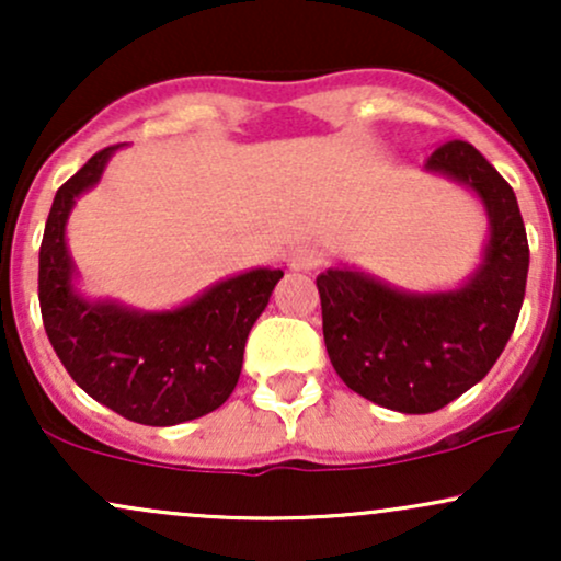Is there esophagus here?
I'll return each mask as SVG.
<instances>
[{
	"instance_id": "34e87169",
	"label": "esophagus",
	"mask_w": 561,
	"mask_h": 561,
	"mask_svg": "<svg viewBox=\"0 0 561 561\" xmlns=\"http://www.w3.org/2000/svg\"><path fill=\"white\" fill-rule=\"evenodd\" d=\"M321 253L317 248H311V244H298V248H293L287 253V266L293 268V272H311V268L321 266Z\"/></svg>"
}]
</instances>
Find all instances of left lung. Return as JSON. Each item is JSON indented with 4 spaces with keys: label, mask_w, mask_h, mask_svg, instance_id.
<instances>
[{
    "label": "left lung",
    "mask_w": 561,
    "mask_h": 561,
    "mask_svg": "<svg viewBox=\"0 0 561 561\" xmlns=\"http://www.w3.org/2000/svg\"><path fill=\"white\" fill-rule=\"evenodd\" d=\"M424 169L465 184L485 205L491 237L459 289L405 293L353 268L317 276L321 327L340 379L366 401L430 414L493 369L525 300L530 248L517 197L469 141L450 139Z\"/></svg>",
    "instance_id": "1"
}]
</instances>
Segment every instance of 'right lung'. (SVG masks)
I'll list each match as a JSON object with an SVG mask.
<instances>
[{
	"label": "right lung",
	"mask_w": 561,
	"mask_h": 561,
	"mask_svg": "<svg viewBox=\"0 0 561 561\" xmlns=\"http://www.w3.org/2000/svg\"><path fill=\"white\" fill-rule=\"evenodd\" d=\"M118 147L96 152L57 190L38 250V306L57 358L83 392L126 420L171 427L210 414L231 396L248 334L285 272L229 276L160 313L81 298L66 224L76 197L100 182Z\"/></svg>",
	"instance_id": "1"
}]
</instances>
